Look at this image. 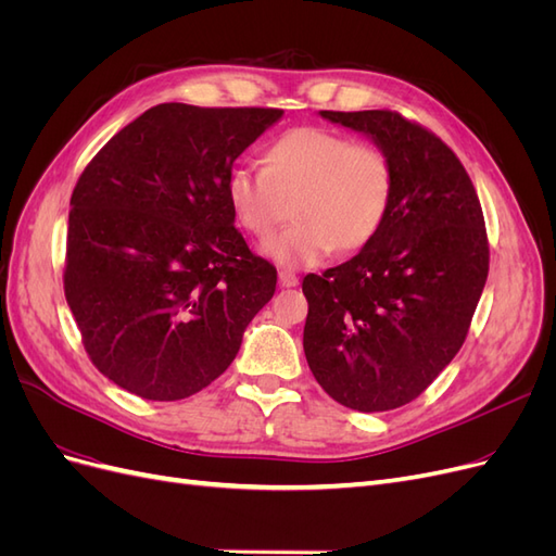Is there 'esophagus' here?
<instances>
[{"instance_id":"1","label":"esophagus","mask_w":556,"mask_h":556,"mask_svg":"<svg viewBox=\"0 0 556 556\" xmlns=\"http://www.w3.org/2000/svg\"><path fill=\"white\" fill-rule=\"evenodd\" d=\"M278 282L282 285V288H296L299 278H296V274L288 271V268H282V271H278Z\"/></svg>"}]
</instances>
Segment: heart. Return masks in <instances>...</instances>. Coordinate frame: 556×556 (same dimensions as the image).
I'll return each instance as SVG.
<instances>
[{
  "label": "heart",
  "instance_id": "obj_1",
  "mask_svg": "<svg viewBox=\"0 0 556 556\" xmlns=\"http://www.w3.org/2000/svg\"><path fill=\"white\" fill-rule=\"evenodd\" d=\"M264 172L239 166L227 178V199L245 231L266 241L294 213L296 220L264 252L301 268L339 248L355 252L382 229L394 199V164L382 148L343 134L299 127L266 146Z\"/></svg>",
  "mask_w": 556,
  "mask_h": 556
}]
</instances>
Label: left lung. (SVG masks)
Wrapping results in <instances>:
<instances>
[{
	"instance_id": "obj_1",
	"label": "left lung",
	"mask_w": 556,
	"mask_h": 556,
	"mask_svg": "<svg viewBox=\"0 0 556 556\" xmlns=\"http://www.w3.org/2000/svg\"><path fill=\"white\" fill-rule=\"evenodd\" d=\"M362 131L394 164L392 208L355 257L304 278V352L343 406H406L457 355L490 271L484 217L466 169L396 111H319Z\"/></svg>"
}]
</instances>
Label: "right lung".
<instances>
[{"label":"right lung","instance_id":"add662e5","mask_svg":"<svg viewBox=\"0 0 556 556\" xmlns=\"http://www.w3.org/2000/svg\"><path fill=\"white\" fill-rule=\"evenodd\" d=\"M278 109L160 104L80 174L64 294L92 364L123 390L178 401L237 357L276 292V266L233 227L231 164Z\"/></svg>","mask_w":556,"mask_h":556}]
</instances>
